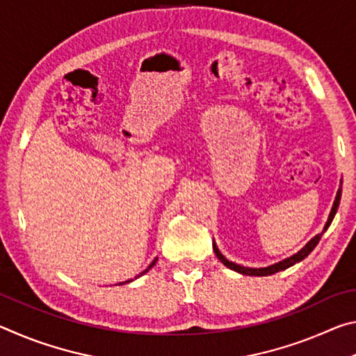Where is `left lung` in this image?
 I'll return each instance as SVG.
<instances>
[{"mask_svg": "<svg viewBox=\"0 0 356 356\" xmlns=\"http://www.w3.org/2000/svg\"><path fill=\"white\" fill-rule=\"evenodd\" d=\"M341 188L337 190V193H336V200H334V202H333V207H331V212H330V216H328V221L325 222V227H323V231L321 232V234H317L316 237H312L308 243H306L303 248H301L297 254H293V256H291V257H287V259H284V261H281V262H278V264H273V265H268V267H262V268H250V267H243V265H238V264H234V262H231V261H227V259L221 254L220 252V250L216 248V245L213 243V251H215V254H216V257L220 259V261L226 265L227 268H231V270H234V272H237V273H242V275H248V276H268V275H273V273H276V272H281V270H286V268H289V267H292L293 264H297V262H300V261H303V259L309 254V252L316 248L317 246V243L321 242V237L323 236V232L327 231V229L330 227V225H331V221H333V218H334V215H336V212H337V207H339V201H341Z\"/></svg>", "mask_w": 356, "mask_h": 356, "instance_id": "8db88e82", "label": "left lung"}]
</instances>
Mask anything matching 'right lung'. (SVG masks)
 Segmentation results:
<instances>
[{
    "label": "right lung",
    "instance_id": "obj_1",
    "mask_svg": "<svg viewBox=\"0 0 356 356\" xmlns=\"http://www.w3.org/2000/svg\"><path fill=\"white\" fill-rule=\"evenodd\" d=\"M155 262H156V257L154 259V261H152V264H150V265H149V267H147L146 270H144V272H143L141 275H144V273H146V272H149V268H152V267H154V265H155ZM141 275H138V276H141ZM130 281H134V280H129V281H125V282H130ZM125 282H120V284H125Z\"/></svg>",
    "mask_w": 356,
    "mask_h": 356
}]
</instances>
